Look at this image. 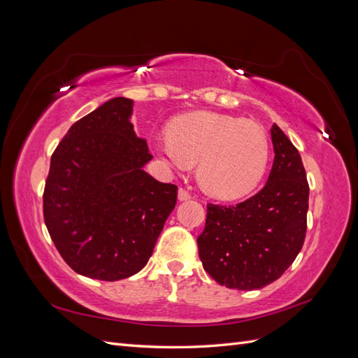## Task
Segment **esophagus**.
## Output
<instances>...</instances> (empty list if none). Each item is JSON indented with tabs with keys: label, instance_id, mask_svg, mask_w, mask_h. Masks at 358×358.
Returning <instances> with one entry per match:
<instances>
[{
	"label": "esophagus",
	"instance_id": "34e87169",
	"mask_svg": "<svg viewBox=\"0 0 358 358\" xmlns=\"http://www.w3.org/2000/svg\"><path fill=\"white\" fill-rule=\"evenodd\" d=\"M178 199H179L180 201L189 200V199H191V194H189L185 188H179V191H178Z\"/></svg>",
	"mask_w": 358,
	"mask_h": 358
}]
</instances>
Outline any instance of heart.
<instances>
[{
	"mask_svg": "<svg viewBox=\"0 0 358 358\" xmlns=\"http://www.w3.org/2000/svg\"><path fill=\"white\" fill-rule=\"evenodd\" d=\"M157 150L175 166L197 165L200 185L212 196L234 200L254 191L268 164L266 129L248 119L191 112L173 119Z\"/></svg>",
	"mask_w": 358,
	"mask_h": 358,
	"instance_id": "obj_1",
	"label": "heart"
}]
</instances>
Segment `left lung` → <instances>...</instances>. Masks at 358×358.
I'll return each mask as SVG.
<instances>
[{"label":"left lung","instance_id":"1","mask_svg":"<svg viewBox=\"0 0 358 358\" xmlns=\"http://www.w3.org/2000/svg\"><path fill=\"white\" fill-rule=\"evenodd\" d=\"M275 159L262 191L236 206L208 204L199 236L203 267L233 289H259L282 276L306 236L309 185L301 157L276 124Z\"/></svg>","mask_w":358,"mask_h":358}]
</instances>
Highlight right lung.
<instances>
[{"label": "right lung", "mask_w": 358, "mask_h": 358, "mask_svg": "<svg viewBox=\"0 0 358 358\" xmlns=\"http://www.w3.org/2000/svg\"><path fill=\"white\" fill-rule=\"evenodd\" d=\"M133 100L116 96L74 122L50 158L43 216L76 273L119 280L142 270L178 187L143 170L152 159L129 121Z\"/></svg>", "instance_id": "right-lung-1"}]
</instances>
